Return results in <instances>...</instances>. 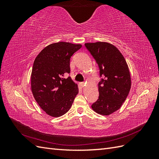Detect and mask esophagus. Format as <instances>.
<instances>
[{
  "label": "esophagus",
  "instance_id": "obj_1",
  "mask_svg": "<svg viewBox=\"0 0 159 159\" xmlns=\"http://www.w3.org/2000/svg\"><path fill=\"white\" fill-rule=\"evenodd\" d=\"M85 82H81L80 83V85L81 86V87H84V86H85Z\"/></svg>",
  "mask_w": 159,
  "mask_h": 159
}]
</instances>
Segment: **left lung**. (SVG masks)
Returning a JSON list of instances; mask_svg holds the SVG:
<instances>
[{
    "mask_svg": "<svg viewBox=\"0 0 159 159\" xmlns=\"http://www.w3.org/2000/svg\"><path fill=\"white\" fill-rule=\"evenodd\" d=\"M102 77L98 84L99 98L91 105L96 113L109 115L125 101L131 89V75L125 59L115 46L107 42L85 43Z\"/></svg>",
    "mask_w": 159,
    "mask_h": 159,
    "instance_id": "1",
    "label": "left lung"
}]
</instances>
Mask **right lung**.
<instances>
[{
  "instance_id": "obj_1",
  "label": "right lung",
  "mask_w": 159,
  "mask_h": 159,
  "mask_svg": "<svg viewBox=\"0 0 159 159\" xmlns=\"http://www.w3.org/2000/svg\"><path fill=\"white\" fill-rule=\"evenodd\" d=\"M81 44L60 42L44 48L34 61L31 89L40 107L52 117L68 111L77 94L78 85L66 74L70 73V58Z\"/></svg>"
}]
</instances>
